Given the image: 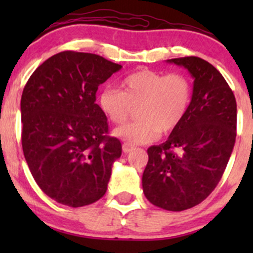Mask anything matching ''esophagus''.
<instances>
[{
  "label": "esophagus",
  "instance_id": "obj_1",
  "mask_svg": "<svg viewBox=\"0 0 253 253\" xmlns=\"http://www.w3.org/2000/svg\"><path fill=\"white\" fill-rule=\"evenodd\" d=\"M133 145L132 144H129V143H124V144H122V150H124V153H129L131 152L132 149H133Z\"/></svg>",
  "mask_w": 253,
  "mask_h": 253
}]
</instances>
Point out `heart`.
I'll return each mask as SVG.
<instances>
[{
	"instance_id": "1",
	"label": "heart",
	"mask_w": 253,
	"mask_h": 253,
	"mask_svg": "<svg viewBox=\"0 0 253 253\" xmlns=\"http://www.w3.org/2000/svg\"><path fill=\"white\" fill-rule=\"evenodd\" d=\"M192 84L183 73L141 70L121 82V90L106 88L99 96L104 114L122 125L138 108V121L119 127L114 136L129 144H145L177 128L190 108Z\"/></svg>"
}]
</instances>
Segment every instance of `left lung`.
I'll use <instances>...</instances> for the list:
<instances>
[{
	"mask_svg": "<svg viewBox=\"0 0 253 253\" xmlns=\"http://www.w3.org/2000/svg\"><path fill=\"white\" fill-rule=\"evenodd\" d=\"M168 62L191 73L192 99L168 141L148 148L142 186L152 205L181 211L205 201L225 171L236 138V100L221 73L203 58Z\"/></svg>",
	"mask_w": 253,
	"mask_h": 253,
	"instance_id": "8db88e82",
	"label": "left lung"
}]
</instances>
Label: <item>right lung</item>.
Masks as SVG:
<instances>
[{"mask_svg": "<svg viewBox=\"0 0 253 253\" xmlns=\"http://www.w3.org/2000/svg\"><path fill=\"white\" fill-rule=\"evenodd\" d=\"M121 68L95 53L62 51L42 63L23 89V153L38 186L61 205H91L108 190L122 145L109 136L95 100L98 86Z\"/></svg>", "mask_w": 253, "mask_h": 253, "instance_id": "right-lung-1", "label": "right lung"}]
</instances>
